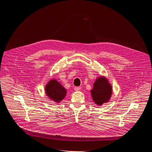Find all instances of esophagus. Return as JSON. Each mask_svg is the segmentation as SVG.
Instances as JSON below:
<instances>
[{"instance_id": "esophagus-1", "label": "esophagus", "mask_w": 152, "mask_h": 152, "mask_svg": "<svg viewBox=\"0 0 152 152\" xmlns=\"http://www.w3.org/2000/svg\"><path fill=\"white\" fill-rule=\"evenodd\" d=\"M80 87H79V86H76V87H75V90L76 91H80Z\"/></svg>"}]
</instances>
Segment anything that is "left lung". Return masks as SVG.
I'll list each match as a JSON object with an SVG mask.
<instances>
[{
  "instance_id": "1",
  "label": "left lung",
  "mask_w": 152,
  "mask_h": 152,
  "mask_svg": "<svg viewBox=\"0 0 152 152\" xmlns=\"http://www.w3.org/2000/svg\"><path fill=\"white\" fill-rule=\"evenodd\" d=\"M112 86L109 80L104 76H101L95 80L91 94L94 102L98 106H102L109 102L112 94Z\"/></svg>"
}]
</instances>
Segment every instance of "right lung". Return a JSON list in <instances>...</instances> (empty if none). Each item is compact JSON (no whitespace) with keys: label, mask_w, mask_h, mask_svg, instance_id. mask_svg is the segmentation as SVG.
I'll return each mask as SVG.
<instances>
[{"label":"right lung","mask_w":152,"mask_h":152,"mask_svg":"<svg viewBox=\"0 0 152 152\" xmlns=\"http://www.w3.org/2000/svg\"><path fill=\"white\" fill-rule=\"evenodd\" d=\"M45 91L46 96L57 103L61 102L67 94L66 89L56 79H52L48 82Z\"/></svg>","instance_id":"add662e5"}]
</instances>
